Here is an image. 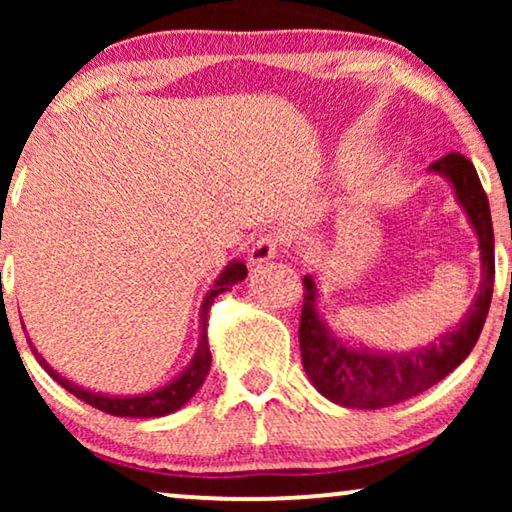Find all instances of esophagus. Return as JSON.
<instances>
[{
    "label": "esophagus",
    "mask_w": 512,
    "mask_h": 512,
    "mask_svg": "<svg viewBox=\"0 0 512 512\" xmlns=\"http://www.w3.org/2000/svg\"><path fill=\"white\" fill-rule=\"evenodd\" d=\"M282 244H284L282 237L261 235L249 251V263L251 265H261L265 261H270V258H275L279 251H282Z\"/></svg>",
    "instance_id": "34e87169"
}]
</instances>
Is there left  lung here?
Returning a JSON list of instances; mask_svg holds the SVG:
<instances>
[{
  "instance_id": "8db88e82",
  "label": "left lung",
  "mask_w": 512,
  "mask_h": 512,
  "mask_svg": "<svg viewBox=\"0 0 512 512\" xmlns=\"http://www.w3.org/2000/svg\"><path fill=\"white\" fill-rule=\"evenodd\" d=\"M429 170L452 181L461 207L466 209L468 221L478 235L482 261L480 293L461 324L440 335L431 345L408 354H377L347 345L328 331L317 310V286L307 275L303 279L305 293L298 328L303 368L319 394L342 408H389L431 389L471 354L485 326L494 291V228L487 193L482 191L473 163L461 153H447Z\"/></svg>"
}]
</instances>
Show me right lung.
Masks as SVG:
<instances>
[{"mask_svg": "<svg viewBox=\"0 0 512 512\" xmlns=\"http://www.w3.org/2000/svg\"><path fill=\"white\" fill-rule=\"evenodd\" d=\"M244 277H247V265L240 263V261L230 263L228 268L221 272V277L216 279L212 291L207 293L205 300H202V307H200V331L202 333H200L198 349H195L191 366H188L179 377H174V380L167 384V387L158 389V391H151V394L125 396V398L95 394V391H88V389L79 387V384L69 382L67 377H62L58 373V370H53L51 366H48V363L44 361V356H41L37 349H34L32 342H30V349L34 352V356H37L41 368H44L46 373L60 384V387H65L69 394L81 398L83 403L93 405V408L107 412V415H114V417H165V415H170V412L179 410L181 405H186L188 401H191V398L195 396V391L202 387V382H205V377L209 373V366H212V354H209V342H207L209 307H212L214 298L219 296V293L230 291V286L242 282Z\"/></svg>", "mask_w": 512, "mask_h": 512, "instance_id": "obj_1", "label": "right lung"}]
</instances>
